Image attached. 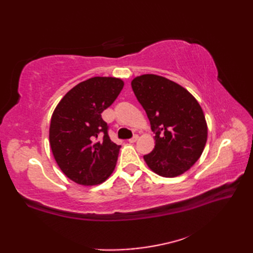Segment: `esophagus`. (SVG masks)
I'll return each instance as SVG.
<instances>
[{"mask_svg":"<svg viewBox=\"0 0 253 253\" xmlns=\"http://www.w3.org/2000/svg\"><path fill=\"white\" fill-rule=\"evenodd\" d=\"M138 139H139V136H138V135H135L131 139H129V140H128V141H129L130 143H133V142H136V141L138 140Z\"/></svg>","mask_w":253,"mask_h":253,"instance_id":"obj_1","label":"esophagus"}]
</instances>
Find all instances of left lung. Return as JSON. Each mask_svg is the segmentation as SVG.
<instances>
[{
    "label": "left lung",
    "mask_w": 253,
    "mask_h": 253,
    "mask_svg": "<svg viewBox=\"0 0 253 253\" xmlns=\"http://www.w3.org/2000/svg\"><path fill=\"white\" fill-rule=\"evenodd\" d=\"M131 87L154 132V149L143 157L149 169L168 178L186 173L200 159L207 143L208 125L201 105L180 84L154 74L135 77Z\"/></svg>",
    "instance_id": "1"
}]
</instances>
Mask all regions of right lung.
<instances>
[{"instance_id": "1", "label": "right lung", "mask_w": 253, "mask_h": 253, "mask_svg": "<svg viewBox=\"0 0 253 253\" xmlns=\"http://www.w3.org/2000/svg\"><path fill=\"white\" fill-rule=\"evenodd\" d=\"M123 87L121 78H89L69 90L53 112L49 130L53 157L78 185H100L115 169L121 146L110 139L101 114Z\"/></svg>"}]
</instances>
